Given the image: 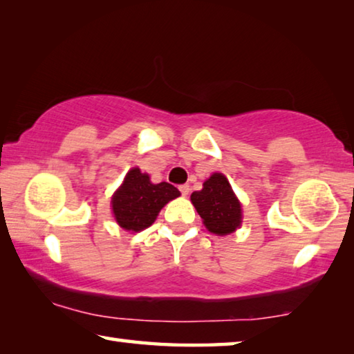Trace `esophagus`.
Wrapping results in <instances>:
<instances>
[{"instance_id": "1", "label": "esophagus", "mask_w": 354, "mask_h": 354, "mask_svg": "<svg viewBox=\"0 0 354 354\" xmlns=\"http://www.w3.org/2000/svg\"><path fill=\"white\" fill-rule=\"evenodd\" d=\"M179 192H181L183 196H187L189 192H190V187L187 184H183V185H179Z\"/></svg>"}]
</instances>
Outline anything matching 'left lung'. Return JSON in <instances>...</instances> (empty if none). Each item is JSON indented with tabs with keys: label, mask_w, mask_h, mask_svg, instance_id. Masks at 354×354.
Instances as JSON below:
<instances>
[{
	"label": "left lung",
	"mask_w": 354,
	"mask_h": 354,
	"mask_svg": "<svg viewBox=\"0 0 354 354\" xmlns=\"http://www.w3.org/2000/svg\"><path fill=\"white\" fill-rule=\"evenodd\" d=\"M196 212L209 231L217 236L234 232L242 223V206L230 181L221 173L203 183V189L190 195Z\"/></svg>",
	"instance_id": "left-lung-1"
}]
</instances>
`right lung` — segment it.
Wrapping results in <instances>:
<instances>
[{"instance_id":"1","label":"right lung","mask_w":354,"mask_h":354,"mask_svg":"<svg viewBox=\"0 0 354 354\" xmlns=\"http://www.w3.org/2000/svg\"><path fill=\"white\" fill-rule=\"evenodd\" d=\"M179 190L169 183L153 184L147 173L131 169L112 196V214L123 230L139 232L154 223L167 203L178 198Z\"/></svg>"}]
</instances>
